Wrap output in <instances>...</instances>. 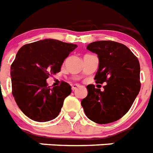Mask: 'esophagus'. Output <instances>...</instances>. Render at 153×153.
Masks as SVG:
<instances>
[{"instance_id":"esophagus-1","label":"esophagus","mask_w":153,"mask_h":153,"mask_svg":"<svg viewBox=\"0 0 153 153\" xmlns=\"http://www.w3.org/2000/svg\"><path fill=\"white\" fill-rule=\"evenodd\" d=\"M79 87V85H78V84H74V85L72 86V90L73 91H75L76 88H78V87Z\"/></svg>"}]
</instances>
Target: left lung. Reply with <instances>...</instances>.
<instances>
[{"instance_id": "left-lung-1", "label": "left lung", "mask_w": 153, "mask_h": 153, "mask_svg": "<svg viewBox=\"0 0 153 153\" xmlns=\"http://www.w3.org/2000/svg\"><path fill=\"white\" fill-rule=\"evenodd\" d=\"M87 49L99 59L96 83L106 85L104 91L94 84L87 86L88 94L81 105L95 123H111L128 111L140 91L139 59L126 45L114 41L94 42Z\"/></svg>"}]
</instances>
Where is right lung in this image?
Returning a JSON list of instances; mask_svg holds the SVG:
<instances>
[{"mask_svg": "<svg viewBox=\"0 0 153 153\" xmlns=\"http://www.w3.org/2000/svg\"><path fill=\"white\" fill-rule=\"evenodd\" d=\"M77 45L56 39H44L23 45L11 66L12 94L30 119L45 122L59 115L64 99L71 93L66 82L53 88L46 79L60 71L65 59Z\"/></svg>", "mask_w": 153, "mask_h": 153, "instance_id": "add662e5", "label": "right lung"}]
</instances>
